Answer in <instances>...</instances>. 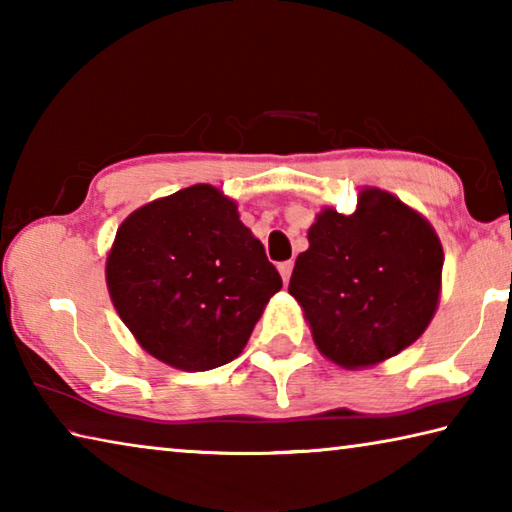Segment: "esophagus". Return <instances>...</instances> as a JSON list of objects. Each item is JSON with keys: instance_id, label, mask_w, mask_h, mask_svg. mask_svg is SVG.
Wrapping results in <instances>:
<instances>
[{"instance_id": "34e87169", "label": "esophagus", "mask_w": 512, "mask_h": 512, "mask_svg": "<svg viewBox=\"0 0 512 512\" xmlns=\"http://www.w3.org/2000/svg\"><path fill=\"white\" fill-rule=\"evenodd\" d=\"M277 271H280L284 282H289L291 271H293V262H280V264H277Z\"/></svg>"}]
</instances>
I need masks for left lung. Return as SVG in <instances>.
I'll list each match as a JSON object with an SVG mask.
<instances>
[{"label": "left lung", "instance_id": "8db88e82", "mask_svg": "<svg viewBox=\"0 0 512 512\" xmlns=\"http://www.w3.org/2000/svg\"><path fill=\"white\" fill-rule=\"evenodd\" d=\"M307 239L289 293L325 359L370 368L420 339L438 309L445 253L418 210L363 187L357 210L323 207Z\"/></svg>", "mask_w": 512, "mask_h": 512}]
</instances>
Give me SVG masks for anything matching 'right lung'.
Returning a JSON list of instances; mask_svg holds the SVG:
<instances>
[{
  "instance_id": "obj_1",
  "label": "right lung",
  "mask_w": 512,
  "mask_h": 512,
  "mask_svg": "<svg viewBox=\"0 0 512 512\" xmlns=\"http://www.w3.org/2000/svg\"><path fill=\"white\" fill-rule=\"evenodd\" d=\"M106 284L140 348L185 372L237 359L282 289L237 201L192 185L137 207L106 257Z\"/></svg>"
}]
</instances>
